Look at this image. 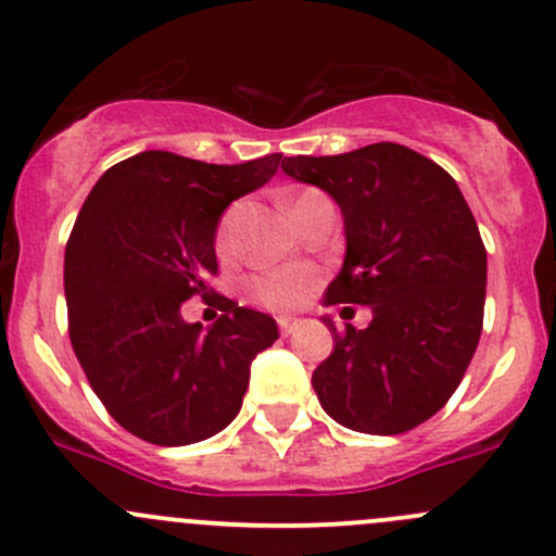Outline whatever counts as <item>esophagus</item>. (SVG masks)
Segmentation results:
<instances>
[{
    "label": "esophagus",
    "mask_w": 556,
    "mask_h": 556,
    "mask_svg": "<svg viewBox=\"0 0 556 556\" xmlns=\"http://www.w3.org/2000/svg\"><path fill=\"white\" fill-rule=\"evenodd\" d=\"M299 325H301L299 317H279V330H282L285 336L293 333V330L299 328Z\"/></svg>",
    "instance_id": "esophagus-1"
}]
</instances>
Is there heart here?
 <instances>
[{"instance_id": "1", "label": "heart", "mask_w": 556, "mask_h": 556, "mask_svg": "<svg viewBox=\"0 0 556 556\" xmlns=\"http://www.w3.org/2000/svg\"><path fill=\"white\" fill-rule=\"evenodd\" d=\"M228 237H231V217H226L217 233V244L220 250L228 247ZM317 285V271L309 266H282L271 268V271L261 274L250 282V295L261 306L274 312H288L295 306L304 304L306 295L312 293V288Z\"/></svg>"}]
</instances>
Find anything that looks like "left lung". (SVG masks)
Masks as SVG:
<instances>
[{
    "mask_svg": "<svg viewBox=\"0 0 556 556\" xmlns=\"http://www.w3.org/2000/svg\"><path fill=\"white\" fill-rule=\"evenodd\" d=\"M282 172L325 190L344 217L325 304L371 309L363 330H336L325 314L333 352L314 368V392L344 428L406 433L444 408L479 344L486 250L473 212L439 164L395 142L295 155Z\"/></svg>",
    "mask_w": 556,
    "mask_h": 556,
    "instance_id": "left-lung-1",
    "label": "left lung"
}]
</instances>
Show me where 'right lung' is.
Instances as JSON below:
<instances>
[{
    "label": "right lung",
    "instance_id": "add662e5",
    "mask_svg": "<svg viewBox=\"0 0 556 556\" xmlns=\"http://www.w3.org/2000/svg\"><path fill=\"white\" fill-rule=\"evenodd\" d=\"M279 161L226 166L144 150L106 169L77 215L64 255L72 350L112 419L142 441L185 446L228 428L252 361L279 339L271 314L223 295L210 328L179 312L217 274L223 212Z\"/></svg>",
    "mask_w": 556,
    "mask_h": 556
}]
</instances>
